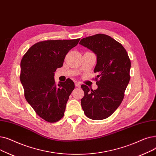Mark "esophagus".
<instances>
[{"mask_svg": "<svg viewBox=\"0 0 156 156\" xmlns=\"http://www.w3.org/2000/svg\"><path fill=\"white\" fill-rule=\"evenodd\" d=\"M75 86L78 88H80L81 87V84L80 83H75Z\"/></svg>", "mask_w": 156, "mask_h": 156, "instance_id": "1", "label": "esophagus"}]
</instances>
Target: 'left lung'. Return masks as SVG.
<instances>
[{"instance_id":"1","label":"left lung","mask_w":156,"mask_h":156,"mask_svg":"<svg viewBox=\"0 0 156 156\" xmlns=\"http://www.w3.org/2000/svg\"><path fill=\"white\" fill-rule=\"evenodd\" d=\"M80 44L97 56L94 69L98 73L96 90L82 85L85 95L81 104L90 119L101 120L109 117L121 104L129 81L131 62L125 48L120 43L104 34L81 39Z\"/></svg>"}]
</instances>
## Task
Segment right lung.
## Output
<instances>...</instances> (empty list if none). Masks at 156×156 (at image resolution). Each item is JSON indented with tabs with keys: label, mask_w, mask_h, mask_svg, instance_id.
I'll list each match as a JSON object with an SVG mask.
<instances>
[{
	"label": "right lung",
	"mask_w": 156,
	"mask_h": 156,
	"mask_svg": "<svg viewBox=\"0 0 156 156\" xmlns=\"http://www.w3.org/2000/svg\"><path fill=\"white\" fill-rule=\"evenodd\" d=\"M80 40L38 42L21 59L20 80L24 97L38 115L47 122H57L63 117L69 97L75 88L69 78L56 85L54 72L62 66L66 55Z\"/></svg>",
	"instance_id": "1"
}]
</instances>
